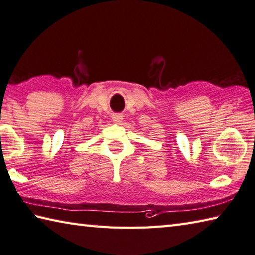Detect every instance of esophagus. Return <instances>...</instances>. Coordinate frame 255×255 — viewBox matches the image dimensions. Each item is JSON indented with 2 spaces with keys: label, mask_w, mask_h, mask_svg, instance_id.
<instances>
[{
  "label": "esophagus",
  "mask_w": 255,
  "mask_h": 255,
  "mask_svg": "<svg viewBox=\"0 0 255 255\" xmlns=\"http://www.w3.org/2000/svg\"><path fill=\"white\" fill-rule=\"evenodd\" d=\"M112 120H113L114 123L120 124V123L122 122V120H123V116H122V114H120V113L113 114V116H112Z\"/></svg>",
  "instance_id": "1"
}]
</instances>
